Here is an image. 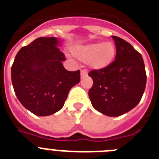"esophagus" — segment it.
Wrapping results in <instances>:
<instances>
[{"label":"esophagus","mask_w":159,"mask_h":159,"mask_svg":"<svg viewBox=\"0 0 159 159\" xmlns=\"http://www.w3.org/2000/svg\"><path fill=\"white\" fill-rule=\"evenodd\" d=\"M80 75H81V76H82V77L87 76V75H88V71H87V70L86 69H82V70H81Z\"/></svg>","instance_id":"1"}]
</instances>
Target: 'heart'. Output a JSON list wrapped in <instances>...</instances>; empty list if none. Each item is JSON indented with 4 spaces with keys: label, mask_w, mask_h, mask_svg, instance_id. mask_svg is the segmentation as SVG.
<instances>
[{
    "label": "heart",
    "mask_w": 159,
    "mask_h": 159,
    "mask_svg": "<svg viewBox=\"0 0 159 159\" xmlns=\"http://www.w3.org/2000/svg\"><path fill=\"white\" fill-rule=\"evenodd\" d=\"M73 53L80 60L88 61L92 68L102 69L113 62L116 49L112 43L104 42L78 46L73 49Z\"/></svg>",
    "instance_id": "b5f03b06"
}]
</instances>
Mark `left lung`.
I'll list each match as a JSON object with an SVG mask.
<instances>
[{
    "instance_id": "obj_1",
    "label": "left lung",
    "mask_w": 159,
    "mask_h": 159,
    "mask_svg": "<svg viewBox=\"0 0 159 159\" xmlns=\"http://www.w3.org/2000/svg\"><path fill=\"white\" fill-rule=\"evenodd\" d=\"M112 38L116 47V60L105 68L88 73L93 80L88 95L95 110L108 116H119L140 102L147 74L141 54L122 38Z\"/></svg>"
}]
</instances>
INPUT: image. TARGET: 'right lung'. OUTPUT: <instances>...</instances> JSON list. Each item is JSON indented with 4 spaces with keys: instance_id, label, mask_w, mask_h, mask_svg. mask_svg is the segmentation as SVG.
Instances as JSON below:
<instances>
[{
    "instance_id": "1",
    "label": "right lung",
    "mask_w": 159,
    "mask_h": 159,
    "mask_svg": "<svg viewBox=\"0 0 159 159\" xmlns=\"http://www.w3.org/2000/svg\"><path fill=\"white\" fill-rule=\"evenodd\" d=\"M56 37H39L21 48L12 65L14 92L26 109L38 116L56 113L64 107L70 89L80 81V71H69L65 55Z\"/></svg>"
}]
</instances>
